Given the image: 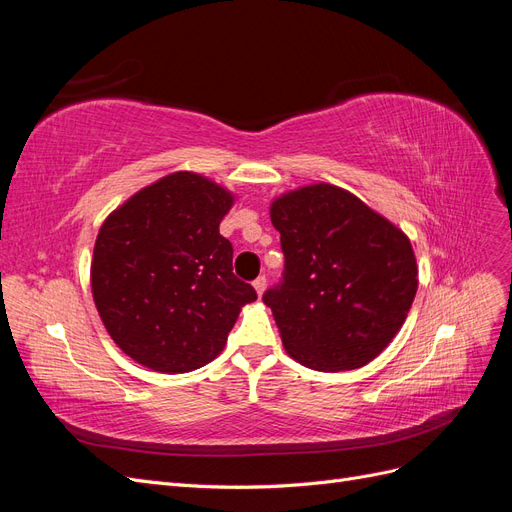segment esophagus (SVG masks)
<instances>
[{
  "label": "esophagus",
  "mask_w": 512,
  "mask_h": 512,
  "mask_svg": "<svg viewBox=\"0 0 512 512\" xmlns=\"http://www.w3.org/2000/svg\"><path fill=\"white\" fill-rule=\"evenodd\" d=\"M265 288H267V277L265 275L256 277V280H254V290H256L258 297H262V292H265Z\"/></svg>",
  "instance_id": "obj_1"
}]
</instances>
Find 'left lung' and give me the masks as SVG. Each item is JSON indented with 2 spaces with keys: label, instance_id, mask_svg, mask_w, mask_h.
<instances>
[{
  "label": "left lung",
  "instance_id": "8db88e82",
  "mask_svg": "<svg viewBox=\"0 0 512 512\" xmlns=\"http://www.w3.org/2000/svg\"><path fill=\"white\" fill-rule=\"evenodd\" d=\"M269 213L286 265L262 301L286 352L316 371L374 361L406 322L418 288L406 232L331 183L277 196Z\"/></svg>",
  "mask_w": 512,
  "mask_h": 512
}]
</instances>
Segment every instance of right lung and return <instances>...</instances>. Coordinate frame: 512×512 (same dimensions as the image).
Segmentation results:
<instances>
[{"label": "right lung", "instance_id": "add662e5", "mask_svg": "<svg viewBox=\"0 0 512 512\" xmlns=\"http://www.w3.org/2000/svg\"><path fill=\"white\" fill-rule=\"evenodd\" d=\"M235 194L177 170L130 196L104 220L91 292L113 342L132 361L185 374L218 356L256 290L232 273L220 222Z\"/></svg>", "mask_w": 512, "mask_h": 512}]
</instances>
